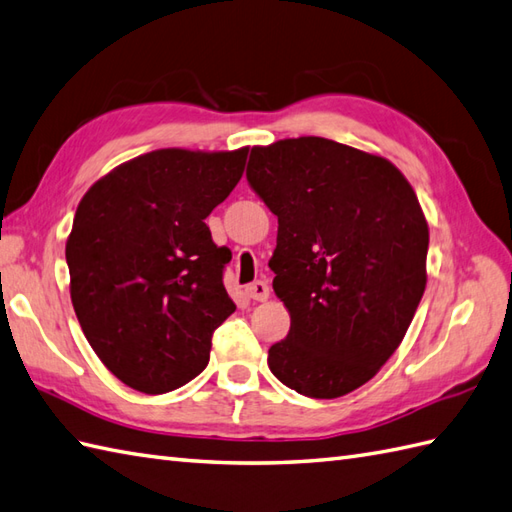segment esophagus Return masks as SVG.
Segmentation results:
<instances>
[{
  "instance_id": "obj_1",
  "label": "esophagus",
  "mask_w": 512,
  "mask_h": 512,
  "mask_svg": "<svg viewBox=\"0 0 512 512\" xmlns=\"http://www.w3.org/2000/svg\"><path fill=\"white\" fill-rule=\"evenodd\" d=\"M245 295L249 300H256V302H265L269 298V285L263 280H256L252 285L245 287Z\"/></svg>"
}]
</instances>
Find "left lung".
<instances>
[{
	"instance_id": "8db88e82",
	"label": "left lung",
	"mask_w": 512,
	"mask_h": 512,
	"mask_svg": "<svg viewBox=\"0 0 512 512\" xmlns=\"http://www.w3.org/2000/svg\"><path fill=\"white\" fill-rule=\"evenodd\" d=\"M247 181L278 217L269 267L291 315L269 370L311 399L361 388L425 293L429 227L414 188L385 157L313 135L254 146Z\"/></svg>"
}]
</instances>
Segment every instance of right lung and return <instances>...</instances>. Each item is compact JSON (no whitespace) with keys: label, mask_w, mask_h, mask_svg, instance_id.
Instances as JSON below:
<instances>
[{"label":"right lung","mask_w":512,"mask_h":512,"mask_svg":"<svg viewBox=\"0 0 512 512\" xmlns=\"http://www.w3.org/2000/svg\"><path fill=\"white\" fill-rule=\"evenodd\" d=\"M247 151L144 153L78 203L65 245L74 311L133 390L164 394L195 379L236 309L223 287L232 254L214 245L206 217L243 177Z\"/></svg>","instance_id":"right-lung-1"}]
</instances>
